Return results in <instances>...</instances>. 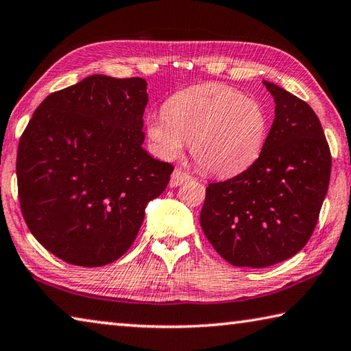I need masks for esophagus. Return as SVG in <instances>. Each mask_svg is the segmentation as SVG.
<instances>
[{"mask_svg":"<svg viewBox=\"0 0 351 351\" xmlns=\"http://www.w3.org/2000/svg\"><path fill=\"white\" fill-rule=\"evenodd\" d=\"M189 180H192V176H190L187 171H184L182 169L178 167L173 170V173H171V176H170V187L181 186V184L187 182Z\"/></svg>","mask_w":351,"mask_h":351,"instance_id":"1","label":"esophagus"}]
</instances>
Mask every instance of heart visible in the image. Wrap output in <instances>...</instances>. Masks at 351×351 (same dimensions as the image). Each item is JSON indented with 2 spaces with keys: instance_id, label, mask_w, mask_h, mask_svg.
Listing matches in <instances>:
<instances>
[{
  "instance_id": "heart-1",
  "label": "heart",
  "mask_w": 351,
  "mask_h": 351,
  "mask_svg": "<svg viewBox=\"0 0 351 351\" xmlns=\"http://www.w3.org/2000/svg\"><path fill=\"white\" fill-rule=\"evenodd\" d=\"M268 127V112L257 99L219 83L178 93L164 111L145 119L148 141L159 156L178 158L190 141L197 164L218 176L237 175L257 161Z\"/></svg>"
}]
</instances>
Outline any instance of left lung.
Masks as SVG:
<instances>
[{"label": "left lung", "instance_id": "1", "mask_svg": "<svg viewBox=\"0 0 351 351\" xmlns=\"http://www.w3.org/2000/svg\"><path fill=\"white\" fill-rule=\"evenodd\" d=\"M265 147L251 167L206 189L199 223L213 249L234 266L266 268L311 239L331 173V153L313 108L274 83Z\"/></svg>", "mask_w": 351, "mask_h": 351}]
</instances>
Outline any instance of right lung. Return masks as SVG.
Segmentation results:
<instances>
[{"label": "right lung", "mask_w": 351, "mask_h": 351, "mask_svg": "<svg viewBox=\"0 0 351 351\" xmlns=\"http://www.w3.org/2000/svg\"><path fill=\"white\" fill-rule=\"evenodd\" d=\"M147 82L96 74L47 96L16 153L21 213L41 246L66 263L116 261L138 237L148 201L173 165L142 142Z\"/></svg>", "instance_id": "obj_1"}]
</instances>
